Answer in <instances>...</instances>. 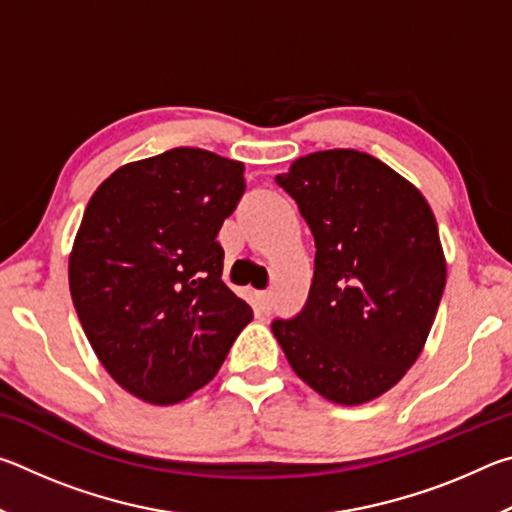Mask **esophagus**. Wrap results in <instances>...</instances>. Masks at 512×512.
I'll list each match as a JSON object with an SVG mask.
<instances>
[{"mask_svg": "<svg viewBox=\"0 0 512 512\" xmlns=\"http://www.w3.org/2000/svg\"><path fill=\"white\" fill-rule=\"evenodd\" d=\"M259 300H262V309H271V302H273V293L271 291H264L259 293Z\"/></svg>", "mask_w": 512, "mask_h": 512, "instance_id": "1", "label": "esophagus"}]
</instances>
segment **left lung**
I'll use <instances>...</instances> for the list:
<instances>
[{
	"mask_svg": "<svg viewBox=\"0 0 512 512\" xmlns=\"http://www.w3.org/2000/svg\"><path fill=\"white\" fill-rule=\"evenodd\" d=\"M316 244L307 305L273 334L325 400L366 404L427 343L447 280L436 216L418 187L354 149L302 155L275 178Z\"/></svg>",
	"mask_w": 512,
	"mask_h": 512,
	"instance_id": "left-lung-1",
	"label": "left lung"
}]
</instances>
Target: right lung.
Returning <instances> with one entry per match:
<instances>
[{"mask_svg":"<svg viewBox=\"0 0 512 512\" xmlns=\"http://www.w3.org/2000/svg\"><path fill=\"white\" fill-rule=\"evenodd\" d=\"M244 189L241 162L178 146L119 167L85 207L69 291L101 366L144 402L203 388L253 320L216 241Z\"/></svg>","mask_w":512,"mask_h":512,"instance_id":"right-lung-1","label":"right lung"}]
</instances>
